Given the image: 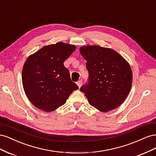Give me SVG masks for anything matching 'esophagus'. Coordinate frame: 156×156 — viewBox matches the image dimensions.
Listing matches in <instances>:
<instances>
[{"mask_svg":"<svg viewBox=\"0 0 156 156\" xmlns=\"http://www.w3.org/2000/svg\"><path fill=\"white\" fill-rule=\"evenodd\" d=\"M82 84H83V81H82V80H80V81H77V86H78L79 88L81 87Z\"/></svg>","mask_w":156,"mask_h":156,"instance_id":"obj_1","label":"esophagus"}]
</instances>
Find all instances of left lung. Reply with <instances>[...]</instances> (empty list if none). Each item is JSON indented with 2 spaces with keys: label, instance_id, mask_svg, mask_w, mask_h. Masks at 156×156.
Returning a JSON list of instances; mask_svg holds the SVG:
<instances>
[{
  "label": "left lung",
  "instance_id": "obj_1",
  "mask_svg": "<svg viewBox=\"0 0 156 156\" xmlns=\"http://www.w3.org/2000/svg\"><path fill=\"white\" fill-rule=\"evenodd\" d=\"M87 62L88 82L80 90L90 104L102 112L115 109L124 102L132 84L130 66L111 49L98 45L80 48Z\"/></svg>",
  "mask_w": 156,
  "mask_h": 156
}]
</instances>
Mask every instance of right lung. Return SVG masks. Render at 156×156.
<instances>
[{"label": "right lung", "mask_w": 156, "mask_h": 156, "mask_svg": "<svg viewBox=\"0 0 156 156\" xmlns=\"http://www.w3.org/2000/svg\"><path fill=\"white\" fill-rule=\"evenodd\" d=\"M75 49L73 45L58 42L44 47L27 59L22 71L23 86L35 107L53 111L64 105L73 91L79 88L64 66Z\"/></svg>", "instance_id": "obj_1"}]
</instances>
